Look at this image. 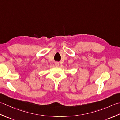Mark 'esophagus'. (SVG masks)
<instances>
[{
  "label": "esophagus",
  "mask_w": 120,
  "mask_h": 120,
  "mask_svg": "<svg viewBox=\"0 0 120 120\" xmlns=\"http://www.w3.org/2000/svg\"><path fill=\"white\" fill-rule=\"evenodd\" d=\"M55 65L56 66H58V63H55Z\"/></svg>",
  "instance_id": "obj_1"
}]
</instances>
